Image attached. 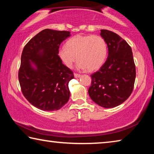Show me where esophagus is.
Listing matches in <instances>:
<instances>
[{"label":"esophagus","mask_w":154,"mask_h":154,"mask_svg":"<svg viewBox=\"0 0 154 154\" xmlns=\"http://www.w3.org/2000/svg\"><path fill=\"white\" fill-rule=\"evenodd\" d=\"M74 76L75 78H79L81 77V75L77 74V73H74Z\"/></svg>","instance_id":"esophagus-1"}]
</instances>
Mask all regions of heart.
<instances>
[{"instance_id": "heart-1", "label": "heart", "mask_w": 154, "mask_h": 154, "mask_svg": "<svg viewBox=\"0 0 154 154\" xmlns=\"http://www.w3.org/2000/svg\"><path fill=\"white\" fill-rule=\"evenodd\" d=\"M107 52V44L102 36L77 35L58 49V56L68 68H72L77 57L78 69L94 71L104 64Z\"/></svg>"}]
</instances>
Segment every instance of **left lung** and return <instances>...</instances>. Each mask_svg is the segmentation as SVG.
Segmentation results:
<instances>
[{
  "label": "left lung",
  "instance_id": "obj_1",
  "mask_svg": "<svg viewBox=\"0 0 154 154\" xmlns=\"http://www.w3.org/2000/svg\"><path fill=\"white\" fill-rule=\"evenodd\" d=\"M100 36L108 48V57L99 71L91 75L88 94L92 100L104 108L117 106L133 90L136 68L132 49L116 33L100 30Z\"/></svg>",
  "mask_w": 154,
  "mask_h": 154
}]
</instances>
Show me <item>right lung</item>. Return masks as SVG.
<instances>
[{
  "mask_svg": "<svg viewBox=\"0 0 154 154\" xmlns=\"http://www.w3.org/2000/svg\"><path fill=\"white\" fill-rule=\"evenodd\" d=\"M69 31L45 29L28 41L23 49L18 78L23 95L43 111H57L70 97L71 69L58 58L60 45Z\"/></svg>",
  "mask_w": 154,
  "mask_h": 154,
  "instance_id": "obj_1",
  "label": "right lung"
}]
</instances>
